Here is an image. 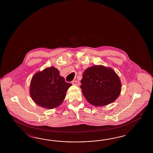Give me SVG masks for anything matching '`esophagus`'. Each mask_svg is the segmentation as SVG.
I'll return each mask as SVG.
<instances>
[{
  "mask_svg": "<svg viewBox=\"0 0 153 153\" xmlns=\"http://www.w3.org/2000/svg\"><path fill=\"white\" fill-rule=\"evenodd\" d=\"M72 84L74 85L79 86V81H77V80H74V81H72Z\"/></svg>",
  "mask_w": 153,
  "mask_h": 153,
  "instance_id": "esophagus-1",
  "label": "esophagus"
}]
</instances>
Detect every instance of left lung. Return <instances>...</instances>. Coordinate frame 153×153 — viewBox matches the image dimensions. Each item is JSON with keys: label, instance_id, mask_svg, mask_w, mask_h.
<instances>
[{"label": "left lung", "instance_id": "1", "mask_svg": "<svg viewBox=\"0 0 153 153\" xmlns=\"http://www.w3.org/2000/svg\"><path fill=\"white\" fill-rule=\"evenodd\" d=\"M83 96L95 107L114 102L120 95L122 84L119 76L110 67L95 65L84 71L81 80Z\"/></svg>", "mask_w": 153, "mask_h": 153}]
</instances>
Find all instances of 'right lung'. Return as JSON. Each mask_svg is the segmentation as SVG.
<instances>
[{"instance_id":"obj_1","label":"right lung","mask_w":153,"mask_h":153,"mask_svg":"<svg viewBox=\"0 0 153 153\" xmlns=\"http://www.w3.org/2000/svg\"><path fill=\"white\" fill-rule=\"evenodd\" d=\"M71 85L65 82L58 69L54 67H47L33 76L30 94L33 101L40 107L54 109L62 104Z\"/></svg>"}]
</instances>
